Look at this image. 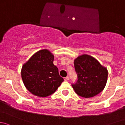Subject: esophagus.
I'll use <instances>...</instances> for the list:
<instances>
[{
    "label": "esophagus",
    "instance_id": "1",
    "mask_svg": "<svg viewBox=\"0 0 125 125\" xmlns=\"http://www.w3.org/2000/svg\"><path fill=\"white\" fill-rule=\"evenodd\" d=\"M69 78L68 76L64 78V81H69Z\"/></svg>",
    "mask_w": 125,
    "mask_h": 125
}]
</instances>
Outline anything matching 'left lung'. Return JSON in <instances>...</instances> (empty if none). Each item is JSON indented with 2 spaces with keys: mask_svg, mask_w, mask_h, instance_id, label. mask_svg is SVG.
<instances>
[{
  "mask_svg": "<svg viewBox=\"0 0 125 125\" xmlns=\"http://www.w3.org/2000/svg\"><path fill=\"white\" fill-rule=\"evenodd\" d=\"M74 64L78 81L72 85L77 94L89 98L104 90L107 81V69L96 59L83 55L74 60Z\"/></svg>",
  "mask_w": 125,
  "mask_h": 125,
  "instance_id": "1",
  "label": "left lung"
}]
</instances>
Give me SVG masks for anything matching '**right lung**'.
Wrapping results in <instances>:
<instances>
[{
	"instance_id": "1",
	"label": "right lung",
	"mask_w": 125,
	"mask_h": 125,
	"mask_svg": "<svg viewBox=\"0 0 125 125\" xmlns=\"http://www.w3.org/2000/svg\"><path fill=\"white\" fill-rule=\"evenodd\" d=\"M54 56L46 49L35 53L24 64L21 78L26 88L39 97L53 94L64 79L59 74L58 69L53 64Z\"/></svg>"
}]
</instances>
